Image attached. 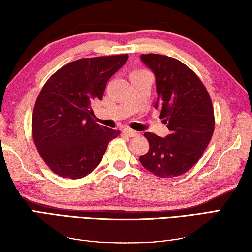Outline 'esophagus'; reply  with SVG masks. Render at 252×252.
I'll return each instance as SVG.
<instances>
[{
    "mask_svg": "<svg viewBox=\"0 0 252 252\" xmlns=\"http://www.w3.org/2000/svg\"><path fill=\"white\" fill-rule=\"evenodd\" d=\"M123 134L126 136H129V137H136V136H139V133L136 130H133L130 128H124L123 129Z\"/></svg>",
    "mask_w": 252,
    "mask_h": 252,
    "instance_id": "34e87169",
    "label": "esophagus"
}]
</instances>
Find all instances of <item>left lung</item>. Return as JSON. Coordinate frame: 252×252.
<instances>
[{
	"mask_svg": "<svg viewBox=\"0 0 252 252\" xmlns=\"http://www.w3.org/2000/svg\"><path fill=\"white\" fill-rule=\"evenodd\" d=\"M141 60L155 75V108L170 134H144L150 151L139 162L158 177L180 176L194 166L211 141L216 124L211 98L200 78L177 59L148 53Z\"/></svg>",
	"mask_w": 252,
	"mask_h": 252,
	"instance_id": "8db88e82",
	"label": "left lung"
}]
</instances>
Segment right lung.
Returning a JSON list of instances; mask_svg holds the SVG:
<instances>
[{"mask_svg":"<svg viewBox=\"0 0 252 252\" xmlns=\"http://www.w3.org/2000/svg\"><path fill=\"white\" fill-rule=\"evenodd\" d=\"M127 59L128 55H118L72 61L41 89L32 115L33 142L57 175L71 180L88 175L121 134L94 121L92 104L101 100L107 81Z\"/></svg>","mask_w":252,"mask_h":252,"instance_id":"obj_1","label":"right lung"}]
</instances>
